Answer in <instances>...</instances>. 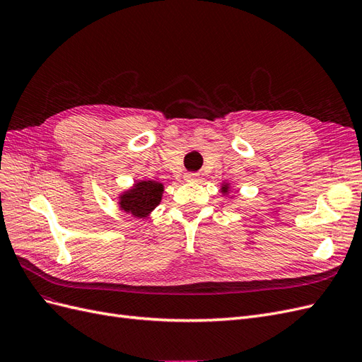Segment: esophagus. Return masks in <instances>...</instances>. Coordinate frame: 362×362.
<instances>
[{
    "label": "esophagus",
    "instance_id": "esophagus-1",
    "mask_svg": "<svg viewBox=\"0 0 362 362\" xmlns=\"http://www.w3.org/2000/svg\"><path fill=\"white\" fill-rule=\"evenodd\" d=\"M184 178L187 180V181H198V180H199V173H196V172H187V173H185Z\"/></svg>",
    "mask_w": 362,
    "mask_h": 362
}]
</instances>
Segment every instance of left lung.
Masks as SVG:
<instances>
[{
    "label": "left lung",
    "mask_w": 362,
    "mask_h": 362,
    "mask_svg": "<svg viewBox=\"0 0 362 362\" xmlns=\"http://www.w3.org/2000/svg\"><path fill=\"white\" fill-rule=\"evenodd\" d=\"M228 190V187H226V185H225V187H223V192H226Z\"/></svg>",
    "instance_id": "obj_1"
}]
</instances>
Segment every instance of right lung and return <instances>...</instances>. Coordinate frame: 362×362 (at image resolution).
Returning a JSON list of instances; mask_svg holds the SVG:
<instances>
[{
    "mask_svg": "<svg viewBox=\"0 0 362 362\" xmlns=\"http://www.w3.org/2000/svg\"><path fill=\"white\" fill-rule=\"evenodd\" d=\"M163 185L156 181H141L134 185L133 190L127 192L120 198V206L127 213H133L137 217H145L151 210L160 204Z\"/></svg>",
    "mask_w": 362,
    "mask_h": 362,
    "instance_id": "add662e5",
    "label": "right lung"
}]
</instances>
